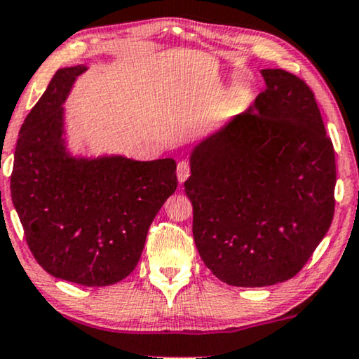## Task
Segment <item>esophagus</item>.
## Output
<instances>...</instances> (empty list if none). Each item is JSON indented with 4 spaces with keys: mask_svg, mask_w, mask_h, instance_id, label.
I'll list each match as a JSON object with an SVG mask.
<instances>
[{
    "mask_svg": "<svg viewBox=\"0 0 359 359\" xmlns=\"http://www.w3.org/2000/svg\"><path fill=\"white\" fill-rule=\"evenodd\" d=\"M189 177H190V164L187 163V161H180L177 165V179L180 184H184Z\"/></svg>",
    "mask_w": 359,
    "mask_h": 359,
    "instance_id": "1",
    "label": "esophagus"
}]
</instances>
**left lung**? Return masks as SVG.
<instances>
[{
	"instance_id": "left-lung-1",
	"label": "left lung",
	"mask_w": 359,
	"mask_h": 359,
	"mask_svg": "<svg viewBox=\"0 0 359 359\" xmlns=\"http://www.w3.org/2000/svg\"><path fill=\"white\" fill-rule=\"evenodd\" d=\"M255 104L195 146L185 194L205 265L231 286L301 271L335 211V151L316 95L285 69H262Z\"/></svg>"
}]
</instances>
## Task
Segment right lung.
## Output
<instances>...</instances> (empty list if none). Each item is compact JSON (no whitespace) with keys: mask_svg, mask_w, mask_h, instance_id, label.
Instances as JSON below:
<instances>
[{"mask_svg":"<svg viewBox=\"0 0 359 359\" xmlns=\"http://www.w3.org/2000/svg\"><path fill=\"white\" fill-rule=\"evenodd\" d=\"M83 72V65L58 69L24 120L11 196L29 249L47 273L109 286L138 265L154 216L177 189V164L68 156L62 104Z\"/></svg>","mask_w":359,"mask_h":359,"instance_id":"1","label":"right lung"}]
</instances>
